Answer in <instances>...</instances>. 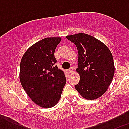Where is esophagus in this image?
Returning <instances> with one entry per match:
<instances>
[{"label": "esophagus", "instance_id": "1", "mask_svg": "<svg viewBox=\"0 0 129 129\" xmlns=\"http://www.w3.org/2000/svg\"><path fill=\"white\" fill-rule=\"evenodd\" d=\"M73 72H74V68H73V67H71V68L68 70V72L72 74V73H73Z\"/></svg>", "mask_w": 129, "mask_h": 129}]
</instances>
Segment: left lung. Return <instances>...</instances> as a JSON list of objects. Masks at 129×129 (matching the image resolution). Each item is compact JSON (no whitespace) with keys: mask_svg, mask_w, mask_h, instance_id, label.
Wrapping results in <instances>:
<instances>
[{"mask_svg":"<svg viewBox=\"0 0 129 129\" xmlns=\"http://www.w3.org/2000/svg\"><path fill=\"white\" fill-rule=\"evenodd\" d=\"M78 51V68L80 80L75 86L83 98L88 100L104 94L114 75L113 57L109 48L100 40L79 33L66 36Z\"/></svg>","mask_w":129,"mask_h":129,"instance_id":"left-lung-1","label":"left lung"}]
</instances>
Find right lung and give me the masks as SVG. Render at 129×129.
Instances as JSON below:
<instances>
[{
    "label": "right lung",
    "instance_id": "right-lung-1",
    "mask_svg": "<svg viewBox=\"0 0 129 129\" xmlns=\"http://www.w3.org/2000/svg\"><path fill=\"white\" fill-rule=\"evenodd\" d=\"M61 37H47L26 50L20 65L21 85L31 100L42 108H51L61 98L66 84L62 70L55 63V50Z\"/></svg>",
    "mask_w": 129,
    "mask_h": 129
}]
</instances>
